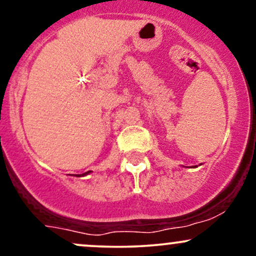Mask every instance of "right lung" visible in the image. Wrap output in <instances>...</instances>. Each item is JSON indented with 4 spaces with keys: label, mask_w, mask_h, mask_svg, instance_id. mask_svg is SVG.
I'll use <instances>...</instances> for the list:
<instances>
[{
    "label": "right lung",
    "mask_w": 256,
    "mask_h": 256,
    "mask_svg": "<svg viewBox=\"0 0 256 256\" xmlns=\"http://www.w3.org/2000/svg\"><path fill=\"white\" fill-rule=\"evenodd\" d=\"M91 171H88V172H85V173H83V174H76V177H84V176H86V174H89Z\"/></svg>",
    "instance_id": "right-lung-1"
}]
</instances>
